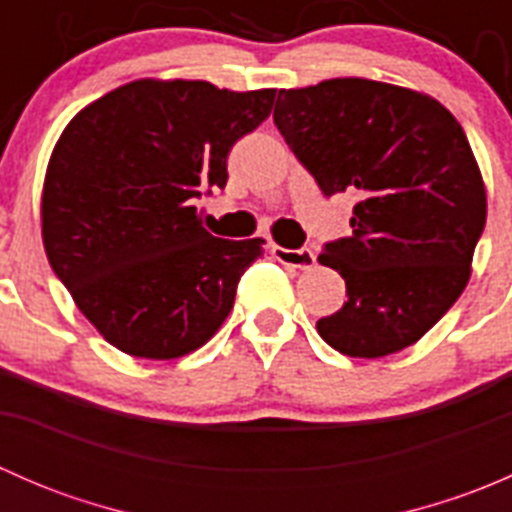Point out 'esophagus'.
I'll list each match as a JSON object with an SVG mask.
<instances>
[{
	"label": "esophagus",
	"instance_id": "34e87169",
	"mask_svg": "<svg viewBox=\"0 0 512 512\" xmlns=\"http://www.w3.org/2000/svg\"><path fill=\"white\" fill-rule=\"evenodd\" d=\"M277 262L287 267H297V270H312L317 257H314L312 250L302 247V250H287V247H275Z\"/></svg>",
	"mask_w": 512,
	"mask_h": 512
}]
</instances>
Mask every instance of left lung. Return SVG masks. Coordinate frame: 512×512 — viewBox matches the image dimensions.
<instances>
[{"label": "left lung", "mask_w": 512, "mask_h": 512, "mask_svg": "<svg viewBox=\"0 0 512 512\" xmlns=\"http://www.w3.org/2000/svg\"><path fill=\"white\" fill-rule=\"evenodd\" d=\"M272 118L327 198L356 195L352 237L319 255L349 297L319 337L359 359L416 344L466 289L485 227L461 123L436 98L369 79L282 89Z\"/></svg>", "instance_id": "8db88e82"}]
</instances>
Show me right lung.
I'll return each instance as SVG.
<instances>
[{
	"mask_svg": "<svg viewBox=\"0 0 512 512\" xmlns=\"http://www.w3.org/2000/svg\"><path fill=\"white\" fill-rule=\"evenodd\" d=\"M275 89L141 79L89 103L61 133L41 195L51 270L108 344L141 359L203 347L265 240H223L195 200L225 188L227 156Z\"/></svg>",
	"mask_w": 512,
	"mask_h": 512,
	"instance_id": "add662e5",
	"label": "right lung"
}]
</instances>
